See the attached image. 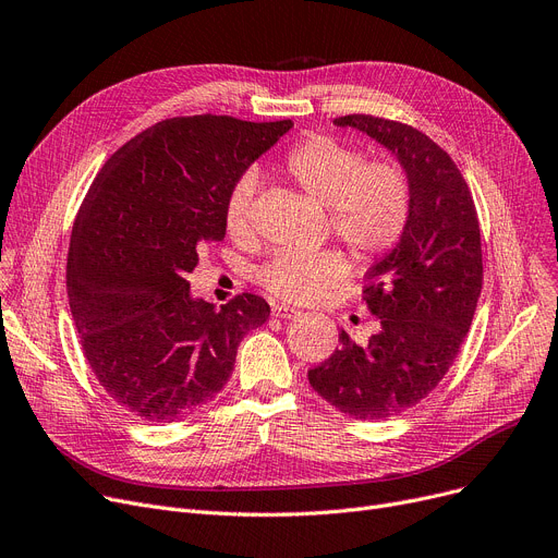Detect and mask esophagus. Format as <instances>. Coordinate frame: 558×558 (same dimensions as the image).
I'll return each instance as SVG.
<instances>
[{
	"mask_svg": "<svg viewBox=\"0 0 558 558\" xmlns=\"http://www.w3.org/2000/svg\"><path fill=\"white\" fill-rule=\"evenodd\" d=\"M271 314L276 318H296V316H301V310L291 307V305H284V303H278V305L271 307Z\"/></svg>",
	"mask_w": 558,
	"mask_h": 558,
	"instance_id": "34e87169",
	"label": "esophagus"
}]
</instances>
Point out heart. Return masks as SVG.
<instances>
[{
    "label": "heart",
    "mask_w": 558,
    "mask_h": 558,
    "mask_svg": "<svg viewBox=\"0 0 558 558\" xmlns=\"http://www.w3.org/2000/svg\"><path fill=\"white\" fill-rule=\"evenodd\" d=\"M287 179L316 203L326 205L330 228L360 259H375L398 246L412 215V187L404 171L389 160L366 156L341 140L310 135L284 156ZM257 183L242 175L226 196L223 226L230 238L251 232ZM350 274L343 253L280 248L257 269V282L274 296L310 303L339 287Z\"/></svg>",
    "instance_id": "b5f03b06"
}]
</instances>
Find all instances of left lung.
<instances>
[{
	"label": "left lung",
	"mask_w": 558,
	"mask_h": 558,
	"mask_svg": "<svg viewBox=\"0 0 558 558\" xmlns=\"http://www.w3.org/2000/svg\"><path fill=\"white\" fill-rule=\"evenodd\" d=\"M396 154L412 187V215L398 246L364 276L362 301L377 318L364 343L341 345L307 371L312 389L357 421H383L427 398L450 371L482 291L475 201L454 160L418 129L373 114H343Z\"/></svg>",
	"instance_id": "left-lung-1"
}]
</instances>
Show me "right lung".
Returning <instances> with one entry per match:
<instances>
[{
  "label": "right lung",
  "instance_id": "add662e5",
  "mask_svg": "<svg viewBox=\"0 0 558 558\" xmlns=\"http://www.w3.org/2000/svg\"><path fill=\"white\" fill-rule=\"evenodd\" d=\"M230 114L171 117L117 149L87 190L68 253V299L104 391L146 423L213 400L269 303L217 307L190 296L198 253L226 238L223 205L242 173L291 129Z\"/></svg>",
  "mask_w": 558,
  "mask_h": 558
}]
</instances>
